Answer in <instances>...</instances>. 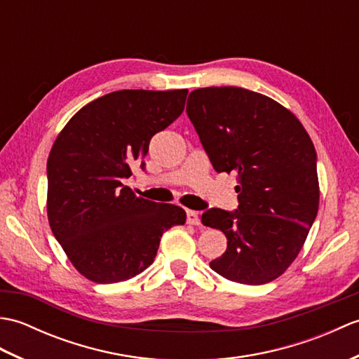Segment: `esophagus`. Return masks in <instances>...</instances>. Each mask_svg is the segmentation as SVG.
Wrapping results in <instances>:
<instances>
[{
    "instance_id": "obj_1",
    "label": "esophagus",
    "mask_w": 359,
    "mask_h": 359,
    "mask_svg": "<svg viewBox=\"0 0 359 359\" xmlns=\"http://www.w3.org/2000/svg\"><path fill=\"white\" fill-rule=\"evenodd\" d=\"M187 222L189 225H201V219H199V216H197L196 211L188 210L187 211Z\"/></svg>"
}]
</instances>
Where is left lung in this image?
I'll return each mask as SVG.
<instances>
[{
    "instance_id": "left-lung-1",
    "label": "left lung",
    "mask_w": 359,
    "mask_h": 359,
    "mask_svg": "<svg viewBox=\"0 0 359 359\" xmlns=\"http://www.w3.org/2000/svg\"><path fill=\"white\" fill-rule=\"evenodd\" d=\"M187 114L212 168L238 174V210L202 215L228 241L210 266L239 284L271 282L294 261L318 215L313 142L284 106L243 88L196 89Z\"/></svg>"
}]
</instances>
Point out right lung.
<instances>
[{
	"mask_svg": "<svg viewBox=\"0 0 359 359\" xmlns=\"http://www.w3.org/2000/svg\"><path fill=\"white\" fill-rule=\"evenodd\" d=\"M188 90L125 89L88 103L58 134L48 158L50 230L83 276L131 279L154 262L162 234L187 212L137 197L123 180L152 135L185 108ZM144 170V162L140 163Z\"/></svg>",
	"mask_w": 359,
	"mask_h": 359,
	"instance_id": "1",
	"label": "right lung"
}]
</instances>
